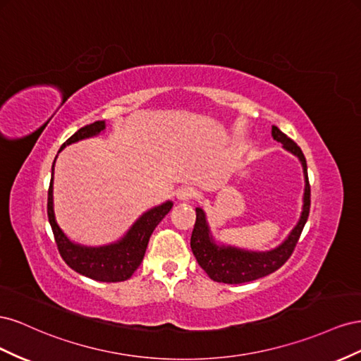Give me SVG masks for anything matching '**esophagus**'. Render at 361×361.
I'll return each instance as SVG.
<instances>
[{"label": "esophagus", "mask_w": 361, "mask_h": 361, "mask_svg": "<svg viewBox=\"0 0 361 361\" xmlns=\"http://www.w3.org/2000/svg\"><path fill=\"white\" fill-rule=\"evenodd\" d=\"M193 197V189L192 188H180L177 190V200L178 201H189Z\"/></svg>", "instance_id": "1"}]
</instances>
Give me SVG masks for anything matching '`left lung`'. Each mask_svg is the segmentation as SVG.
Returning a JSON list of instances; mask_svg holds the SVG:
<instances>
[{
  "label": "left lung",
  "mask_w": 361,
  "mask_h": 361,
  "mask_svg": "<svg viewBox=\"0 0 361 361\" xmlns=\"http://www.w3.org/2000/svg\"><path fill=\"white\" fill-rule=\"evenodd\" d=\"M272 137L274 140L283 143V148L292 152L301 161L305 186L300 221L296 222L289 235L276 248L271 251H248L238 248V246L216 242L212 235L205 212L201 207H197V222H195L192 231L190 248L193 255L197 257L198 264L207 272L213 281L225 284H242L259 280V278L280 269L292 255L308 219V212H310V184H308L307 161L304 154L290 137H287L275 126H272Z\"/></svg>",
  "instance_id": "left-lung-1"
}]
</instances>
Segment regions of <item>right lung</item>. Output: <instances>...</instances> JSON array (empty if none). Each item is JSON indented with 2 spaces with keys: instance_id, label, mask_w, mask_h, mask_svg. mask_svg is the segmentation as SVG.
I'll return each instance as SVG.
<instances>
[{
  "instance_id": "1",
  "label": "right lung",
  "mask_w": 361,
  "mask_h": 361,
  "mask_svg": "<svg viewBox=\"0 0 361 361\" xmlns=\"http://www.w3.org/2000/svg\"><path fill=\"white\" fill-rule=\"evenodd\" d=\"M104 130L106 121H97L94 123H89V126L80 128L75 135H72L63 145H61L59 152L68 145H71V143H75L89 137H95L101 135ZM56 159L53 163V168H51V181L48 189V221L51 228H53L61 259L66 262L71 269H74L75 272L87 278H92V280L95 281L118 283L128 280L143 260V255H145L152 231L156 230V226L160 224L164 216L169 213L173 202H161L160 205H156V207H152L142 216H139V219L133 224L130 226V230L116 242L101 246H86L75 243L68 238L56 221L53 195Z\"/></svg>"
}]
</instances>
